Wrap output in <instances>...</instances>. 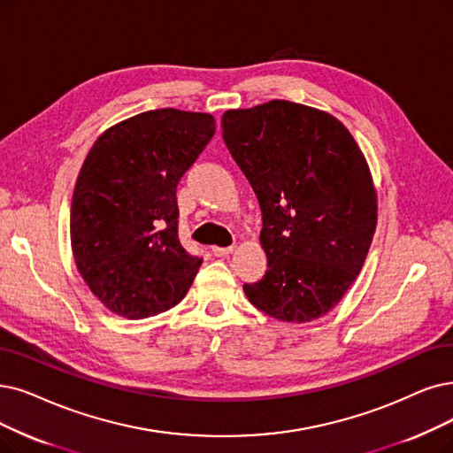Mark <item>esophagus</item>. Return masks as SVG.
<instances>
[{"label":"esophagus","mask_w":453,"mask_h":453,"mask_svg":"<svg viewBox=\"0 0 453 453\" xmlns=\"http://www.w3.org/2000/svg\"><path fill=\"white\" fill-rule=\"evenodd\" d=\"M234 245H230V247H211V252L215 257H228V255H232L234 252Z\"/></svg>","instance_id":"obj_1"}]
</instances>
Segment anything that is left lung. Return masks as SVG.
Segmentation results:
<instances>
[{
	"mask_svg": "<svg viewBox=\"0 0 453 453\" xmlns=\"http://www.w3.org/2000/svg\"><path fill=\"white\" fill-rule=\"evenodd\" d=\"M221 126L262 210L267 271L245 296L280 321L325 316L363 269L377 225L365 154L338 119L288 100L228 110Z\"/></svg>",
	"mask_w": 453,
	"mask_h": 453,
	"instance_id": "8db88e82",
	"label": "left lung"
}]
</instances>
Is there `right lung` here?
Instances as JSON below:
<instances>
[{
    "label": "right lung",
    "instance_id": "right-lung-1",
    "mask_svg": "<svg viewBox=\"0 0 453 453\" xmlns=\"http://www.w3.org/2000/svg\"><path fill=\"white\" fill-rule=\"evenodd\" d=\"M215 134L208 113L154 110L105 130L72 196L78 271L111 312L141 319L184 299L203 258L178 240L176 186Z\"/></svg>",
    "mask_w": 453,
    "mask_h": 453
}]
</instances>
